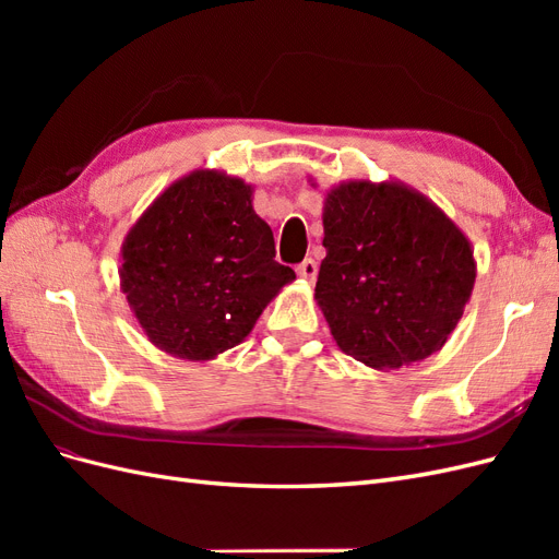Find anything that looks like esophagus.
Masks as SVG:
<instances>
[{
	"label": "esophagus",
	"mask_w": 559,
	"mask_h": 559,
	"mask_svg": "<svg viewBox=\"0 0 559 559\" xmlns=\"http://www.w3.org/2000/svg\"><path fill=\"white\" fill-rule=\"evenodd\" d=\"M317 263L312 261V259H306L302 261L298 267H296V273H298V277L300 280H306V282H314V277H317Z\"/></svg>",
	"instance_id": "34e87169"
}]
</instances>
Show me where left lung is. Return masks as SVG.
I'll return each instance as SVG.
<instances>
[{
	"mask_svg": "<svg viewBox=\"0 0 559 559\" xmlns=\"http://www.w3.org/2000/svg\"><path fill=\"white\" fill-rule=\"evenodd\" d=\"M321 222L326 259L314 300L337 347L376 370L441 349L476 284L464 230L396 179L341 181L324 195Z\"/></svg>",
	"mask_w": 559,
	"mask_h": 559,
	"instance_id": "obj_1",
	"label": "left lung"
}]
</instances>
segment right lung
<instances>
[{
  "label": "right lung",
  "mask_w": 559,
  "mask_h": 559,
  "mask_svg": "<svg viewBox=\"0 0 559 559\" xmlns=\"http://www.w3.org/2000/svg\"><path fill=\"white\" fill-rule=\"evenodd\" d=\"M253 186L193 170L151 202L121 247V292L151 345L212 361L240 345L286 284L275 238L253 212Z\"/></svg>",
  "instance_id": "add662e5"
}]
</instances>
